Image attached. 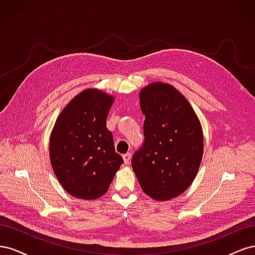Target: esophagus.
Segmentation results:
<instances>
[{
  "instance_id": "esophagus-1",
  "label": "esophagus",
  "mask_w": 255,
  "mask_h": 255,
  "mask_svg": "<svg viewBox=\"0 0 255 255\" xmlns=\"http://www.w3.org/2000/svg\"><path fill=\"white\" fill-rule=\"evenodd\" d=\"M122 157H123V160H125V164L128 165L129 163V160H130V153L123 154Z\"/></svg>"
}]
</instances>
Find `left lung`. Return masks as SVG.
Here are the masks:
<instances>
[{
  "label": "left lung",
  "mask_w": 255,
  "mask_h": 255,
  "mask_svg": "<svg viewBox=\"0 0 255 255\" xmlns=\"http://www.w3.org/2000/svg\"><path fill=\"white\" fill-rule=\"evenodd\" d=\"M144 115L141 148L132 168L141 189L157 201L180 196L198 173L203 156V133L195 111L173 86L161 82L140 91Z\"/></svg>",
  "instance_id": "8db88e82"
}]
</instances>
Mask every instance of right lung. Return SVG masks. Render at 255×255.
Segmentation results:
<instances>
[{"mask_svg": "<svg viewBox=\"0 0 255 255\" xmlns=\"http://www.w3.org/2000/svg\"><path fill=\"white\" fill-rule=\"evenodd\" d=\"M113 103L114 97L101 90H84L65 107L53 128L51 165L61 186L75 198L103 196L123 164L106 128Z\"/></svg>", "mask_w": 255, "mask_h": 255, "instance_id": "1", "label": "right lung"}]
</instances>
